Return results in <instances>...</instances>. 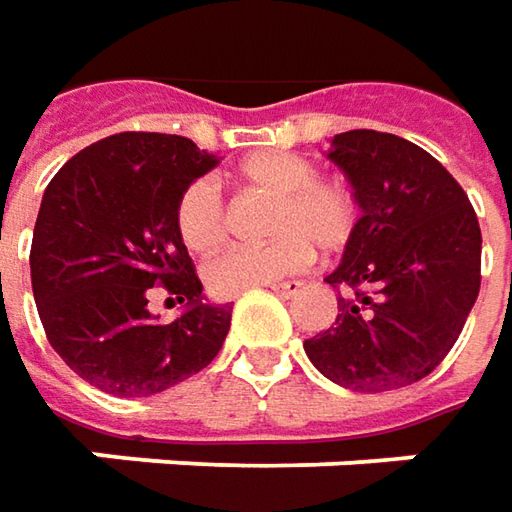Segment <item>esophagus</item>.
<instances>
[{
  "mask_svg": "<svg viewBox=\"0 0 512 512\" xmlns=\"http://www.w3.org/2000/svg\"><path fill=\"white\" fill-rule=\"evenodd\" d=\"M272 291H274V294H280V297H297V294L303 291V283H300V280H286V283H274Z\"/></svg>",
  "mask_w": 512,
  "mask_h": 512,
  "instance_id": "34e87169",
  "label": "esophagus"
}]
</instances>
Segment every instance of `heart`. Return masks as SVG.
Masks as SVG:
<instances>
[{
    "label": "heart",
    "instance_id": "b5f03b06",
    "mask_svg": "<svg viewBox=\"0 0 512 512\" xmlns=\"http://www.w3.org/2000/svg\"><path fill=\"white\" fill-rule=\"evenodd\" d=\"M229 181L243 192L272 198L263 218V235L269 240L257 246H232L206 263L203 280L218 297L269 286L283 274L303 269L314 246L340 252L354 238L360 221L354 192L340 181L317 178V167L303 155L252 152L229 172ZM175 232L192 255H209L221 246L226 212L218 189L209 181H192L178 195Z\"/></svg>",
    "mask_w": 512,
    "mask_h": 512
}]
</instances>
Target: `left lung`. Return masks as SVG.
<instances>
[{"label":"left lung","instance_id":"1","mask_svg":"<svg viewBox=\"0 0 512 512\" xmlns=\"http://www.w3.org/2000/svg\"><path fill=\"white\" fill-rule=\"evenodd\" d=\"M328 158L362 215L326 277L344 291L337 317L303 348L343 388L397 391L459 340L482 283V229L456 178L399 135L348 130L331 138Z\"/></svg>","mask_w":512,"mask_h":512}]
</instances>
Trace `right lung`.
Returning a JSON list of instances; mask_svg holds the SVG:
<instances>
[{
	"mask_svg": "<svg viewBox=\"0 0 512 512\" xmlns=\"http://www.w3.org/2000/svg\"><path fill=\"white\" fill-rule=\"evenodd\" d=\"M218 155L189 138L118 133L73 155L47 184L30 246L33 297L50 345L113 397H152L218 357L232 306L203 300L175 232V203ZM185 314L158 324L149 289Z\"/></svg>",
	"mask_w": 512,
	"mask_h": 512,
	"instance_id": "add662e5",
	"label": "right lung"
}]
</instances>
